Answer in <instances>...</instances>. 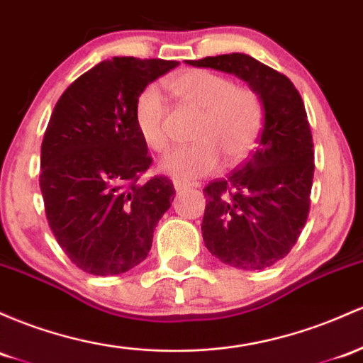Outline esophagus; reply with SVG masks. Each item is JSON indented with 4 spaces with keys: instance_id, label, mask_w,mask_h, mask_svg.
I'll return each mask as SVG.
<instances>
[{
    "instance_id": "esophagus-1",
    "label": "esophagus",
    "mask_w": 363,
    "mask_h": 363,
    "mask_svg": "<svg viewBox=\"0 0 363 363\" xmlns=\"http://www.w3.org/2000/svg\"><path fill=\"white\" fill-rule=\"evenodd\" d=\"M174 186L177 191L188 189V188H198V182H186V181H174Z\"/></svg>"
}]
</instances>
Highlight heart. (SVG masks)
<instances>
[{"label": "heart", "instance_id": "b5f03b06", "mask_svg": "<svg viewBox=\"0 0 363 363\" xmlns=\"http://www.w3.org/2000/svg\"><path fill=\"white\" fill-rule=\"evenodd\" d=\"M167 89L182 106L200 113L191 139L194 145L167 155L160 169L172 177L191 179L217 169L220 155L234 165L245 160L257 145L264 125V103L250 86H236L227 75L205 69H189L165 81ZM139 136L155 153L170 145L167 105L160 91L148 86L134 105Z\"/></svg>", "mask_w": 363, "mask_h": 363}]
</instances>
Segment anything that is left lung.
<instances>
[{
    "label": "left lung",
    "instance_id": "8db88e82",
    "mask_svg": "<svg viewBox=\"0 0 363 363\" xmlns=\"http://www.w3.org/2000/svg\"><path fill=\"white\" fill-rule=\"evenodd\" d=\"M188 63L238 75L264 103L257 150L240 169L203 189L201 224L203 241L213 257L245 270H264L291 252L308 218L315 163L303 99L284 74L248 55Z\"/></svg>",
    "mask_w": 363,
    "mask_h": 363
}]
</instances>
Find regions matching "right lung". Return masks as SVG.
<instances>
[{"label":"right lung","instance_id":"right-lung-1","mask_svg":"<svg viewBox=\"0 0 363 363\" xmlns=\"http://www.w3.org/2000/svg\"><path fill=\"white\" fill-rule=\"evenodd\" d=\"M179 62L113 57L60 96L41 145L48 224L81 270L117 276L148 257L153 230L174 200L165 175L141 181L148 146L134 122L143 89Z\"/></svg>","mask_w":363,"mask_h":363}]
</instances>
